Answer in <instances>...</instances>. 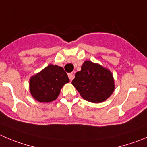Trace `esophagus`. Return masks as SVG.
Returning a JSON list of instances; mask_svg holds the SVG:
<instances>
[{"label": "esophagus", "instance_id": "34e87169", "mask_svg": "<svg viewBox=\"0 0 147 147\" xmlns=\"http://www.w3.org/2000/svg\"><path fill=\"white\" fill-rule=\"evenodd\" d=\"M68 78H69V79L71 81L73 80V79L74 78V73H70V74H68Z\"/></svg>", "mask_w": 147, "mask_h": 147}]
</instances>
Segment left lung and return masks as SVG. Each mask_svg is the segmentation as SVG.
Returning <instances> with one entry per match:
<instances>
[{"label": "left lung", "instance_id": "8db88e82", "mask_svg": "<svg viewBox=\"0 0 147 147\" xmlns=\"http://www.w3.org/2000/svg\"><path fill=\"white\" fill-rule=\"evenodd\" d=\"M83 99L93 103L105 101L115 90L114 79L107 68L92 61H85L71 82Z\"/></svg>", "mask_w": 147, "mask_h": 147}]
</instances>
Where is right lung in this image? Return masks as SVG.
I'll list each match as a JSON object with an SVG mask.
<instances>
[{
    "label": "right lung",
    "instance_id": "add662e5",
    "mask_svg": "<svg viewBox=\"0 0 147 147\" xmlns=\"http://www.w3.org/2000/svg\"><path fill=\"white\" fill-rule=\"evenodd\" d=\"M69 82L62 67L47 65L29 79V91L34 99L40 102H50L58 98L61 88Z\"/></svg>",
    "mask_w": 147,
    "mask_h": 147
}]
</instances>
